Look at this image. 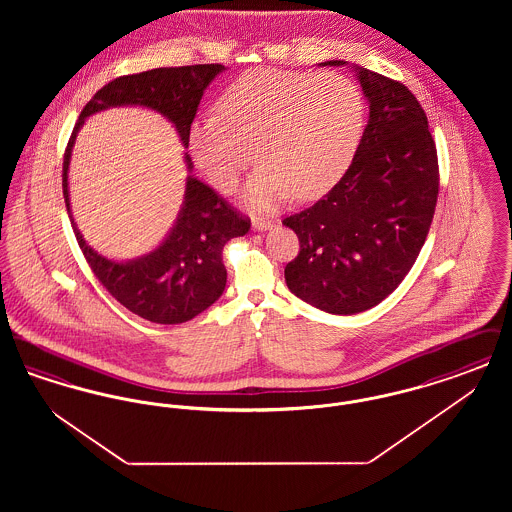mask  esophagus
I'll return each instance as SVG.
<instances>
[{"label":"esophagus","instance_id":"1","mask_svg":"<svg viewBox=\"0 0 512 512\" xmlns=\"http://www.w3.org/2000/svg\"><path fill=\"white\" fill-rule=\"evenodd\" d=\"M272 224H274V222L270 219H253V228H255V230H261V232L272 228Z\"/></svg>","mask_w":512,"mask_h":512}]
</instances>
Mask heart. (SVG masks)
<instances>
[{
  "instance_id": "heart-1",
  "label": "heart",
  "mask_w": 512,
  "mask_h": 512,
  "mask_svg": "<svg viewBox=\"0 0 512 512\" xmlns=\"http://www.w3.org/2000/svg\"><path fill=\"white\" fill-rule=\"evenodd\" d=\"M217 113L190 128L195 161L230 192L255 155L261 165L245 201L257 211L290 194L309 199L326 192L353 159L365 126L361 90L334 73L249 71L222 90Z\"/></svg>"
}]
</instances>
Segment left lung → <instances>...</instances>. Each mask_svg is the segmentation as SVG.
Listing matches in <instances>:
<instances>
[{
  "label": "left lung",
  "mask_w": 512,
  "mask_h": 512,
  "mask_svg": "<svg viewBox=\"0 0 512 512\" xmlns=\"http://www.w3.org/2000/svg\"><path fill=\"white\" fill-rule=\"evenodd\" d=\"M355 73L370 109L355 157L328 194L282 220L299 238L284 268L290 292L332 315L363 313L403 282L438 203V151L422 105L393 78Z\"/></svg>",
  "instance_id": "8db88e82"
}]
</instances>
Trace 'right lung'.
I'll list each match as a JSON object with an SVG mask.
<instances>
[{"label": "right lung", "mask_w": 512, "mask_h": 512, "mask_svg": "<svg viewBox=\"0 0 512 512\" xmlns=\"http://www.w3.org/2000/svg\"><path fill=\"white\" fill-rule=\"evenodd\" d=\"M222 71L224 65L211 63L119 76L86 103L65 149L63 197L76 242L103 288L128 311L149 322L180 324L211 307L226 286L222 247L232 238L245 236L251 220L213 188L188 176L184 205L165 242L134 261L117 263L105 259L86 244L71 215L67 172L74 140L86 117L117 105H142L165 115L176 126L182 144L188 146L201 96ZM184 159L192 171L190 155L186 153Z\"/></svg>", "instance_id": "right-lung-1"}]
</instances>
